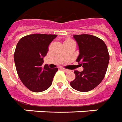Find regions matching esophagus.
<instances>
[{
  "label": "esophagus",
  "instance_id": "34e87169",
  "mask_svg": "<svg viewBox=\"0 0 122 122\" xmlns=\"http://www.w3.org/2000/svg\"><path fill=\"white\" fill-rule=\"evenodd\" d=\"M62 71H64V72H70V70H69V69H64V68H62Z\"/></svg>",
  "mask_w": 122,
  "mask_h": 122
}]
</instances>
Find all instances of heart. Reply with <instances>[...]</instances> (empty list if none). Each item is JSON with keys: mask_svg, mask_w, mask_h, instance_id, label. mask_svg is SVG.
<instances>
[{"mask_svg": "<svg viewBox=\"0 0 122 122\" xmlns=\"http://www.w3.org/2000/svg\"><path fill=\"white\" fill-rule=\"evenodd\" d=\"M67 41H72V40H67Z\"/></svg>", "mask_w": 122, "mask_h": 122, "instance_id": "1", "label": "heart"}]
</instances>
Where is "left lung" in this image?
Returning <instances> with one entry per match:
<instances>
[{
    "mask_svg": "<svg viewBox=\"0 0 122 122\" xmlns=\"http://www.w3.org/2000/svg\"><path fill=\"white\" fill-rule=\"evenodd\" d=\"M79 46L76 59L82 72L75 71L76 78L70 82L71 87L81 92L92 90L103 81L109 64L108 48L102 40L90 35L73 36Z\"/></svg>",
    "mask_w": 122,
    "mask_h": 122,
    "instance_id": "1",
    "label": "left lung"
}]
</instances>
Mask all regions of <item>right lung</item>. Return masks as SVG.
<instances>
[{
	"label": "right lung",
	"mask_w": 122,
	"mask_h": 122,
	"mask_svg": "<svg viewBox=\"0 0 122 122\" xmlns=\"http://www.w3.org/2000/svg\"><path fill=\"white\" fill-rule=\"evenodd\" d=\"M56 35L33 34L19 40L14 55L15 68L20 79L30 91L40 92L46 90L52 84L58 68L43 67V58L48 46Z\"/></svg>",
	"instance_id": "obj_1"
}]
</instances>
